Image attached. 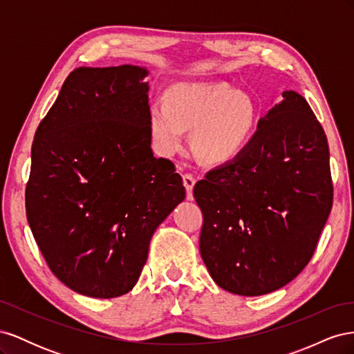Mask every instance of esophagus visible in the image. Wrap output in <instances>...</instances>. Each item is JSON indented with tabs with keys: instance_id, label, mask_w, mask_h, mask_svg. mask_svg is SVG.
Here are the masks:
<instances>
[{
	"instance_id": "1",
	"label": "esophagus",
	"mask_w": 354,
	"mask_h": 354,
	"mask_svg": "<svg viewBox=\"0 0 354 354\" xmlns=\"http://www.w3.org/2000/svg\"><path fill=\"white\" fill-rule=\"evenodd\" d=\"M195 183H196V180H195V177L192 176V174H185L183 176V185H185V187L187 190V199L189 201H194V194H192V190H194Z\"/></svg>"
}]
</instances>
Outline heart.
Instances as JSON below:
<instances>
[{
    "mask_svg": "<svg viewBox=\"0 0 354 354\" xmlns=\"http://www.w3.org/2000/svg\"><path fill=\"white\" fill-rule=\"evenodd\" d=\"M257 106L248 93L226 82H180L167 94V104L149 109V131L156 151L173 156L183 151L192 130L195 152L209 164H227L250 145Z\"/></svg>",
    "mask_w": 354,
    "mask_h": 354,
    "instance_id": "heart-1",
    "label": "heart"
}]
</instances>
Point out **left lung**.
Segmentation results:
<instances>
[{"label":"left lung","instance_id":"8db88e82","mask_svg":"<svg viewBox=\"0 0 354 354\" xmlns=\"http://www.w3.org/2000/svg\"><path fill=\"white\" fill-rule=\"evenodd\" d=\"M245 151L194 187L199 251L220 288L276 291L312 259L332 208L329 147L307 100L286 90Z\"/></svg>","mask_w":354,"mask_h":354}]
</instances>
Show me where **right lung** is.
I'll use <instances>...</instances> for the list:
<instances>
[{
	"instance_id": "obj_1",
	"label": "right lung",
	"mask_w": 354,
	"mask_h": 354,
	"mask_svg": "<svg viewBox=\"0 0 354 354\" xmlns=\"http://www.w3.org/2000/svg\"><path fill=\"white\" fill-rule=\"evenodd\" d=\"M149 71L78 68L38 125L26 217L60 282L93 298L131 291L155 230L186 198L149 131Z\"/></svg>"
}]
</instances>
